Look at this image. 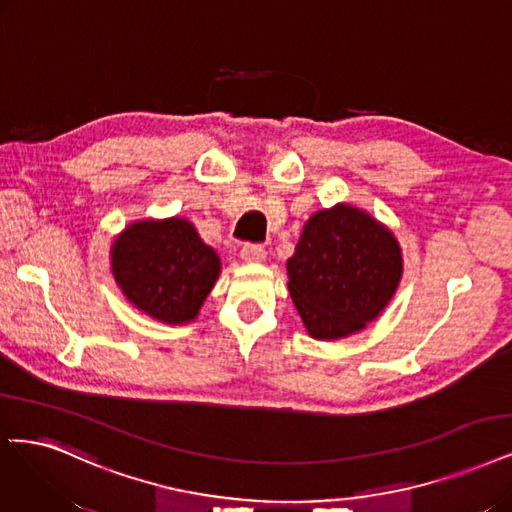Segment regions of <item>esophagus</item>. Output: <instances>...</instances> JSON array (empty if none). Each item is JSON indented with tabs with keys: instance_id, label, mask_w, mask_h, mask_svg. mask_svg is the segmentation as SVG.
Returning a JSON list of instances; mask_svg holds the SVG:
<instances>
[{
	"instance_id": "esophagus-1",
	"label": "esophagus",
	"mask_w": 512,
	"mask_h": 512,
	"mask_svg": "<svg viewBox=\"0 0 512 512\" xmlns=\"http://www.w3.org/2000/svg\"><path fill=\"white\" fill-rule=\"evenodd\" d=\"M241 260L243 262H248V264H256V262H262L264 260V250H262V245H256V243H248V245H243V250H241Z\"/></svg>"
}]
</instances>
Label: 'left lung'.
Masks as SVG:
<instances>
[{
    "mask_svg": "<svg viewBox=\"0 0 512 512\" xmlns=\"http://www.w3.org/2000/svg\"><path fill=\"white\" fill-rule=\"evenodd\" d=\"M402 269L390 228L362 207L337 203L305 222L286 262L288 292L311 339L339 341L377 320Z\"/></svg>",
    "mask_w": 512,
    "mask_h": 512,
    "instance_id": "left-lung-1",
    "label": "left lung"
}]
</instances>
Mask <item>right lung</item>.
<instances>
[{"label":"right lung","mask_w":512,"mask_h":512,"mask_svg":"<svg viewBox=\"0 0 512 512\" xmlns=\"http://www.w3.org/2000/svg\"><path fill=\"white\" fill-rule=\"evenodd\" d=\"M110 271L137 311L156 322L182 326L197 320L222 262L190 220L146 218L127 224L114 237Z\"/></svg>","instance_id":"1"}]
</instances>
